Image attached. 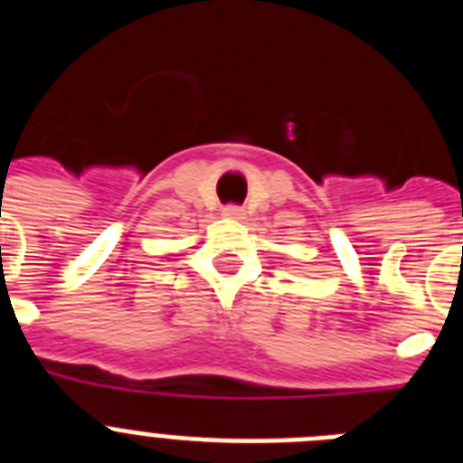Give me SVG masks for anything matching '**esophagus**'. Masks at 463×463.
Wrapping results in <instances>:
<instances>
[{
    "label": "esophagus",
    "mask_w": 463,
    "mask_h": 463,
    "mask_svg": "<svg viewBox=\"0 0 463 463\" xmlns=\"http://www.w3.org/2000/svg\"><path fill=\"white\" fill-rule=\"evenodd\" d=\"M222 215H224V218H229V220H241V218H243V208L236 206V203H229V206H224Z\"/></svg>",
    "instance_id": "1"
}]
</instances>
